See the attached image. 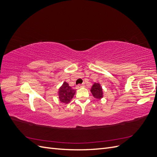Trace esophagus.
Masks as SVG:
<instances>
[{"label":"esophagus","mask_w":157,"mask_h":157,"mask_svg":"<svg viewBox=\"0 0 157 157\" xmlns=\"http://www.w3.org/2000/svg\"><path fill=\"white\" fill-rule=\"evenodd\" d=\"M84 85H82V84H78V85H77V86H76V88H77V89H79V88H82V87H84Z\"/></svg>","instance_id":"esophagus-1"}]
</instances>
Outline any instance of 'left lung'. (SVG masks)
I'll return each instance as SVG.
<instances>
[{"label": "left lung", "mask_w": 157, "mask_h": 157, "mask_svg": "<svg viewBox=\"0 0 157 157\" xmlns=\"http://www.w3.org/2000/svg\"><path fill=\"white\" fill-rule=\"evenodd\" d=\"M90 92H91L94 98L98 99V100H100V99L103 97V89L102 87L101 86V84L99 83L95 82L92 86Z\"/></svg>", "instance_id": "1"}]
</instances>
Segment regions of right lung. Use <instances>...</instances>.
<instances>
[{"mask_svg":"<svg viewBox=\"0 0 157 157\" xmlns=\"http://www.w3.org/2000/svg\"><path fill=\"white\" fill-rule=\"evenodd\" d=\"M75 90L73 89L67 82H64L58 90V98L59 101L63 103H69L75 94Z\"/></svg>","mask_w":157,"mask_h":157,"instance_id":"obj_1","label":"right lung"}]
</instances>
